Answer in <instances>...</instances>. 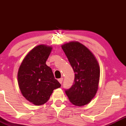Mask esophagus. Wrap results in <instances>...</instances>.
Segmentation results:
<instances>
[{
	"label": "esophagus",
	"mask_w": 126,
	"mask_h": 126,
	"mask_svg": "<svg viewBox=\"0 0 126 126\" xmlns=\"http://www.w3.org/2000/svg\"><path fill=\"white\" fill-rule=\"evenodd\" d=\"M63 78H60V79H58V80H59V82H60V83H61V84H62V82H63Z\"/></svg>",
	"instance_id": "esophagus-1"
}]
</instances>
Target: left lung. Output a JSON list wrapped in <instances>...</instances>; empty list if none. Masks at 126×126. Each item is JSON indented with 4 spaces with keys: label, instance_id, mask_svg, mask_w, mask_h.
<instances>
[{
    "label": "left lung",
    "instance_id": "obj_1",
    "mask_svg": "<svg viewBox=\"0 0 126 126\" xmlns=\"http://www.w3.org/2000/svg\"><path fill=\"white\" fill-rule=\"evenodd\" d=\"M62 48L75 73L74 83L65 92L73 105L88 104L98 89L100 68L97 60L86 46L78 41L65 43Z\"/></svg>",
    "mask_w": 126,
    "mask_h": 126
}]
</instances>
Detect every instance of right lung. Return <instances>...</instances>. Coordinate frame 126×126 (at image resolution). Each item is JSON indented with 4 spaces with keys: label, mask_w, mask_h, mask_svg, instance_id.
Returning a JSON list of instances; mask_svg holds the SVG:
<instances>
[{
    "label": "right lung",
    "mask_w": 126,
    "mask_h": 126,
    "mask_svg": "<svg viewBox=\"0 0 126 126\" xmlns=\"http://www.w3.org/2000/svg\"><path fill=\"white\" fill-rule=\"evenodd\" d=\"M51 50V46H36L27 54L19 68L18 82L22 94L35 105L46 103L53 90L61 86L46 63Z\"/></svg>",
    "instance_id": "obj_1"
}]
</instances>
